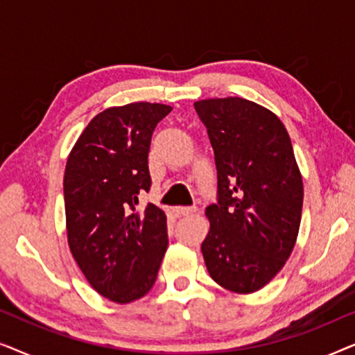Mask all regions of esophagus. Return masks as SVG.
<instances>
[{
  "label": "esophagus",
  "instance_id": "1",
  "mask_svg": "<svg viewBox=\"0 0 355 355\" xmlns=\"http://www.w3.org/2000/svg\"><path fill=\"white\" fill-rule=\"evenodd\" d=\"M174 211H176V215L179 216L192 215V213H196V207H176L174 208Z\"/></svg>",
  "mask_w": 355,
  "mask_h": 355
}]
</instances>
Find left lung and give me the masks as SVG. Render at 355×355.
<instances>
[{
  "label": "left lung",
  "mask_w": 355,
  "mask_h": 355,
  "mask_svg": "<svg viewBox=\"0 0 355 355\" xmlns=\"http://www.w3.org/2000/svg\"><path fill=\"white\" fill-rule=\"evenodd\" d=\"M215 152L218 202L202 254L213 281L239 294L268 284L294 249L304 186L284 124L254 101L193 103Z\"/></svg>",
  "instance_id": "obj_1"
}]
</instances>
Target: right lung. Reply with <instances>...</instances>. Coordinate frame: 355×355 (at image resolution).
I'll use <instances>...</instances> for the list:
<instances>
[{
  "label": "right lung",
  "mask_w": 355,
  "mask_h": 355,
  "mask_svg": "<svg viewBox=\"0 0 355 355\" xmlns=\"http://www.w3.org/2000/svg\"><path fill=\"white\" fill-rule=\"evenodd\" d=\"M171 110L137 101L101 111L67 158L64 207L71 254L92 288L113 302L144 297L166 252L164 211L153 203L137 211V205L140 193L152 186V134Z\"/></svg>",
  "instance_id": "obj_1"
}]
</instances>
